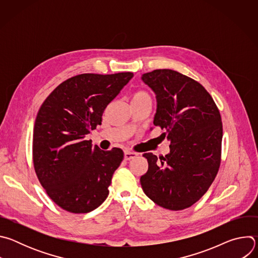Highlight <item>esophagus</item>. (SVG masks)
Returning a JSON list of instances; mask_svg holds the SVG:
<instances>
[{
	"label": "esophagus",
	"instance_id": "34e87169",
	"mask_svg": "<svg viewBox=\"0 0 258 258\" xmlns=\"http://www.w3.org/2000/svg\"><path fill=\"white\" fill-rule=\"evenodd\" d=\"M137 156H138V153H136V152L128 151V150L124 151V159H125V160L134 159V158H135V157H137Z\"/></svg>",
	"mask_w": 258,
	"mask_h": 258
}]
</instances>
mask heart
Masks as SVG:
<instances>
[{
  "instance_id": "heart-1",
  "label": "heart",
  "mask_w": 258,
  "mask_h": 258,
  "mask_svg": "<svg viewBox=\"0 0 258 258\" xmlns=\"http://www.w3.org/2000/svg\"><path fill=\"white\" fill-rule=\"evenodd\" d=\"M143 100H151L150 95L147 93L146 91L140 90L135 92L132 95V102H136V101H143Z\"/></svg>"
}]
</instances>
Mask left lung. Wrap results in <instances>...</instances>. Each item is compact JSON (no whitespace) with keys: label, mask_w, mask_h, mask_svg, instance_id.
<instances>
[{"label":"left lung","mask_w":258,"mask_h":258,"mask_svg":"<svg viewBox=\"0 0 258 258\" xmlns=\"http://www.w3.org/2000/svg\"><path fill=\"white\" fill-rule=\"evenodd\" d=\"M156 95L154 125L164 131L170 151L152 153L141 176L144 193L157 205L181 210L196 203L214 180L222 155L223 123L218 108L202 85L171 69L144 73Z\"/></svg>","instance_id":"8db88e82"}]
</instances>
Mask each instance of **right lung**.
Returning <instances> with one entry per match:
<instances>
[{
    "mask_svg": "<svg viewBox=\"0 0 258 258\" xmlns=\"http://www.w3.org/2000/svg\"><path fill=\"white\" fill-rule=\"evenodd\" d=\"M133 77V72L84 73L60 84L42 104L33 127V165L41 185L62 209L87 213L107 198L123 152L103 151L86 135L101 124L105 108Z\"/></svg>",
    "mask_w": 258,
    "mask_h": 258,
    "instance_id": "right-lung-1",
    "label": "right lung"
}]
</instances>
